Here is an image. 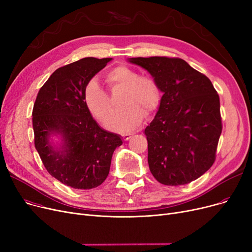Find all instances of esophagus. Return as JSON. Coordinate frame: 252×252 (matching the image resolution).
<instances>
[{
    "label": "esophagus",
    "instance_id": "34e87169",
    "mask_svg": "<svg viewBox=\"0 0 252 252\" xmlns=\"http://www.w3.org/2000/svg\"><path fill=\"white\" fill-rule=\"evenodd\" d=\"M131 136H133V135H130V134H125V135H123V140H124V141H127V140H129V139L131 138Z\"/></svg>",
    "mask_w": 252,
    "mask_h": 252
}]
</instances>
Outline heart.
<instances>
[{"instance_id":"heart-1","label":"heart","mask_w":252,"mask_h":252,"mask_svg":"<svg viewBox=\"0 0 252 252\" xmlns=\"http://www.w3.org/2000/svg\"><path fill=\"white\" fill-rule=\"evenodd\" d=\"M110 91L124 89L121 104L124 108L112 113L105 126L115 131H128L137 128L143 116L154 112L161 101V91L155 79L149 75H139L126 65H119L105 76ZM84 101L88 110L99 122H103L112 111L108 93L93 79L84 91Z\"/></svg>"}]
</instances>
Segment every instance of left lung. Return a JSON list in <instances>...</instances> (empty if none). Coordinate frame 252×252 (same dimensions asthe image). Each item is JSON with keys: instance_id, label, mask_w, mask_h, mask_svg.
Here are the masks:
<instances>
[{"instance_id": "left-lung-1", "label": "left lung", "mask_w": 252, "mask_h": 252, "mask_svg": "<svg viewBox=\"0 0 252 252\" xmlns=\"http://www.w3.org/2000/svg\"><path fill=\"white\" fill-rule=\"evenodd\" d=\"M157 82L163 96L145 128L153 177L178 186L195 181L216 161L222 125L220 97L210 79L181 58H130Z\"/></svg>"}]
</instances>
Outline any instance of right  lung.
Returning a JSON list of instances; mask_svg holds the SVG:
<instances>
[{
	"instance_id": "obj_1",
	"label": "right lung",
	"mask_w": 252,
	"mask_h": 252,
	"mask_svg": "<svg viewBox=\"0 0 252 252\" xmlns=\"http://www.w3.org/2000/svg\"><path fill=\"white\" fill-rule=\"evenodd\" d=\"M111 58L87 57L56 69L39 89L32 109L34 146L48 173L74 189L96 188L106 180L112 154L123 144L116 134L101 128L84 101L87 84ZM61 133L63 150L48 144Z\"/></svg>"
}]
</instances>
